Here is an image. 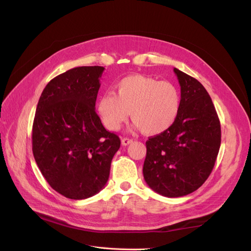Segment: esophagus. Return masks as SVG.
Wrapping results in <instances>:
<instances>
[{
  "label": "esophagus",
  "instance_id": "34e87169",
  "mask_svg": "<svg viewBox=\"0 0 251 251\" xmlns=\"http://www.w3.org/2000/svg\"><path fill=\"white\" fill-rule=\"evenodd\" d=\"M132 142H133V139L127 138V137L121 139V143H123V146H125V147H126V146H128V144L132 143Z\"/></svg>",
  "mask_w": 251,
  "mask_h": 251
}]
</instances>
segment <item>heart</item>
<instances>
[{
	"instance_id": "1",
	"label": "heart",
	"mask_w": 251,
	"mask_h": 251,
	"mask_svg": "<svg viewBox=\"0 0 251 251\" xmlns=\"http://www.w3.org/2000/svg\"><path fill=\"white\" fill-rule=\"evenodd\" d=\"M115 91V94H103L96 105L102 124L111 131L118 130L130 112L136 126L147 135L165 132L178 118L182 96L171 81L135 74L119 80Z\"/></svg>"
}]
</instances>
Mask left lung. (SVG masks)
Returning <instances> with one entry per match:
<instances>
[{
	"mask_svg": "<svg viewBox=\"0 0 251 251\" xmlns=\"http://www.w3.org/2000/svg\"><path fill=\"white\" fill-rule=\"evenodd\" d=\"M181 88L177 120L150 137L143 177L154 192L169 198L197 191L210 175L221 144V126L207 91L196 78L174 68Z\"/></svg>",
	"mask_w": 251,
	"mask_h": 251,
	"instance_id": "1",
	"label": "left lung"
}]
</instances>
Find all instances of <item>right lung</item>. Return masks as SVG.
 I'll use <instances>...</instances> for the list:
<instances>
[{"mask_svg": "<svg viewBox=\"0 0 251 251\" xmlns=\"http://www.w3.org/2000/svg\"><path fill=\"white\" fill-rule=\"evenodd\" d=\"M104 70L73 68L45 87L32 126L35 162L49 185L66 198L81 200L107 184L112 159L120 148L104 128L95 102Z\"/></svg>", "mask_w": 251, "mask_h": 251, "instance_id": "1", "label": "right lung"}]
</instances>
